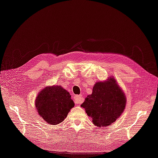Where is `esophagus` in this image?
<instances>
[{
	"instance_id": "34e87169",
	"label": "esophagus",
	"mask_w": 158,
	"mask_h": 158,
	"mask_svg": "<svg viewBox=\"0 0 158 158\" xmlns=\"http://www.w3.org/2000/svg\"><path fill=\"white\" fill-rule=\"evenodd\" d=\"M74 102L76 104H80L81 103H82L84 101V99L81 96V95H74Z\"/></svg>"
}]
</instances>
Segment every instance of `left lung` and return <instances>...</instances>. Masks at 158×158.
Returning a JSON list of instances; mask_svg holds the SVG:
<instances>
[{
    "label": "left lung",
    "mask_w": 158,
    "mask_h": 158,
    "mask_svg": "<svg viewBox=\"0 0 158 158\" xmlns=\"http://www.w3.org/2000/svg\"><path fill=\"white\" fill-rule=\"evenodd\" d=\"M125 105V94L111 77L106 82L95 84L92 94L85 98L81 107L95 125L103 127L111 125L120 117Z\"/></svg>",
    "instance_id": "left-lung-1"
}]
</instances>
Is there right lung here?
Masks as SVG:
<instances>
[{"instance_id": "1", "label": "right lung", "mask_w": 158, "mask_h": 158, "mask_svg": "<svg viewBox=\"0 0 158 158\" xmlns=\"http://www.w3.org/2000/svg\"><path fill=\"white\" fill-rule=\"evenodd\" d=\"M74 106L69 92L60 85L45 88L35 99L38 113L49 125H56L63 122Z\"/></svg>"}]
</instances>
